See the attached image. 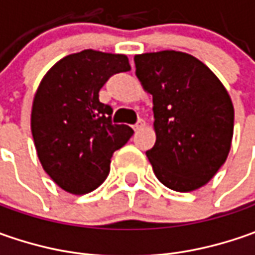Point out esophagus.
I'll list each match as a JSON object with an SVG mask.
<instances>
[{
    "label": "esophagus",
    "instance_id": "34e87169",
    "mask_svg": "<svg viewBox=\"0 0 255 255\" xmlns=\"http://www.w3.org/2000/svg\"><path fill=\"white\" fill-rule=\"evenodd\" d=\"M143 126H144V121H139V122L136 123V125H133V129H134V132H137V130H140Z\"/></svg>",
    "mask_w": 255,
    "mask_h": 255
}]
</instances>
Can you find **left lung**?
<instances>
[{
    "label": "left lung",
    "mask_w": 255,
    "mask_h": 255,
    "mask_svg": "<svg viewBox=\"0 0 255 255\" xmlns=\"http://www.w3.org/2000/svg\"><path fill=\"white\" fill-rule=\"evenodd\" d=\"M136 76L153 96L156 143L147 150L156 177L176 191L204 186L231 147L234 108L220 79L179 51L136 55Z\"/></svg>",
    "instance_id": "obj_1"
}]
</instances>
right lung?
<instances>
[{
    "mask_svg": "<svg viewBox=\"0 0 255 255\" xmlns=\"http://www.w3.org/2000/svg\"><path fill=\"white\" fill-rule=\"evenodd\" d=\"M128 71L126 55L85 49L58 61L38 86L31 113L35 147L44 170L65 191L98 189L113 153L132 137V128L113 125V109L99 102L108 79Z\"/></svg>",
    "mask_w": 255,
    "mask_h": 255,
    "instance_id": "1",
    "label": "right lung"
}]
</instances>
